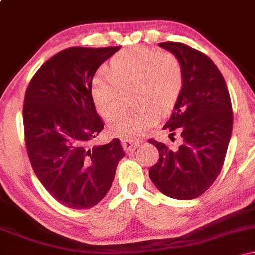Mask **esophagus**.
I'll use <instances>...</instances> for the list:
<instances>
[{"label":"esophagus","instance_id":"34e87169","mask_svg":"<svg viewBox=\"0 0 255 255\" xmlns=\"http://www.w3.org/2000/svg\"><path fill=\"white\" fill-rule=\"evenodd\" d=\"M140 141L139 140H128V139H124L122 140V147L126 152H130L139 146Z\"/></svg>","mask_w":255,"mask_h":255}]
</instances>
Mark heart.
Returning <instances> with one entry per match:
<instances>
[{
  "label": "heart",
  "mask_w": 255,
  "mask_h": 255,
  "mask_svg": "<svg viewBox=\"0 0 255 255\" xmlns=\"http://www.w3.org/2000/svg\"><path fill=\"white\" fill-rule=\"evenodd\" d=\"M184 86L181 61L171 52L135 45L116 52L108 71L93 75L91 95L98 113L108 121L121 109L124 91L130 90V109L111 122L113 135L133 140L169 113L177 103Z\"/></svg>",
  "instance_id": "heart-1"
}]
</instances>
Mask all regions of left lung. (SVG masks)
Masks as SVG:
<instances>
[{
	"label": "left lung",
	"instance_id": "8db88e82",
	"mask_svg": "<svg viewBox=\"0 0 255 255\" xmlns=\"http://www.w3.org/2000/svg\"><path fill=\"white\" fill-rule=\"evenodd\" d=\"M158 45L177 56L183 67L182 93L163 126L171 136L180 134L182 145L172 151L148 140L159 151L148 175L163 194L191 200L211 187L223 166L233 130L229 91L217 66L201 51L176 42Z\"/></svg>",
	"mask_w": 255,
	"mask_h": 255
}]
</instances>
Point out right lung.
I'll use <instances>...</instances> for the list:
<instances>
[{"mask_svg":"<svg viewBox=\"0 0 255 255\" xmlns=\"http://www.w3.org/2000/svg\"><path fill=\"white\" fill-rule=\"evenodd\" d=\"M120 48L64 49L38 69L26 89L22 118L32 169L51 197L71 209L98 204L125 156L119 139L92 145L104 128L91 95L92 78Z\"/></svg>","mask_w":255,"mask_h":255,"instance_id":"right-lung-1","label":"right lung"}]
</instances>
